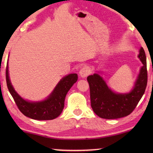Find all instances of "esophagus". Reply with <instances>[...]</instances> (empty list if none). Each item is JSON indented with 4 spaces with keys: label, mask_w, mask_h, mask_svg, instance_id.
<instances>
[{
    "label": "esophagus",
    "mask_w": 153,
    "mask_h": 153,
    "mask_svg": "<svg viewBox=\"0 0 153 153\" xmlns=\"http://www.w3.org/2000/svg\"><path fill=\"white\" fill-rule=\"evenodd\" d=\"M90 73H91V70H90V68H88V67H83L82 69H81L80 72H79L80 76L82 77V78L86 77Z\"/></svg>",
    "instance_id": "esophagus-1"
}]
</instances>
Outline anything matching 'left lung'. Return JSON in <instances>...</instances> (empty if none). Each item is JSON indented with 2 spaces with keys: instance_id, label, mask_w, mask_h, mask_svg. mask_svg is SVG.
<instances>
[{
  "instance_id": "left-lung-1",
  "label": "left lung",
  "mask_w": 153,
  "mask_h": 153,
  "mask_svg": "<svg viewBox=\"0 0 153 153\" xmlns=\"http://www.w3.org/2000/svg\"><path fill=\"white\" fill-rule=\"evenodd\" d=\"M143 66L133 89L128 93L113 92L97 73L87 77L90 86L91 107L96 115L102 118L116 119L127 116L134 110L145 93L148 81L146 56L143 48L138 56Z\"/></svg>"
}]
</instances>
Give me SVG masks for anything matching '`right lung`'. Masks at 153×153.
Here are the masks:
<instances>
[{
  "mask_svg": "<svg viewBox=\"0 0 153 153\" xmlns=\"http://www.w3.org/2000/svg\"><path fill=\"white\" fill-rule=\"evenodd\" d=\"M78 76L76 74L67 75L59 81L51 95L45 100L30 102L23 99L14 89L9 78L8 62L6 67V82L16 106L24 116L34 120H53L59 116L63 110L67 93L76 82Z\"/></svg>",
  "mask_w": 153,
  "mask_h": 153,
  "instance_id": "obj_1",
  "label": "right lung"
}]
</instances>
